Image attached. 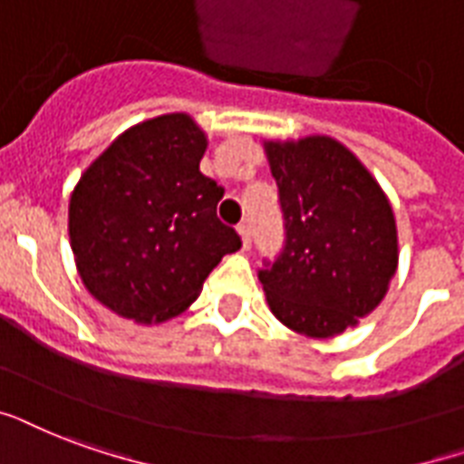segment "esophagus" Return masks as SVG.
Here are the masks:
<instances>
[{
	"mask_svg": "<svg viewBox=\"0 0 464 464\" xmlns=\"http://www.w3.org/2000/svg\"><path fill=\"white\" fill-rule=\"evenodd\" d=\"M237 232L242 237V249H249V246H252V227H249L246 222H242V225L237 227Z\"/></svg>",
	"mask_w": 464,
	"mask_h": 464,
	"instance_id": "1",
	"label": "esophagus"
}]
</instances>
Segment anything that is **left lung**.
Instances as JSON below:
<instances>
[{
    "mask_svg": "<svg viewBox=\"0 0 464 464\" xmlns=\"http://www.w3.org/2000/svg\"><path fill=\"white\" fill-rule=\"evenodd\" d=\"M284 249L259 269L271 313L308 337L340 335L377 308L399 264L396 219L362 161L330 137L266 141Z\"/></svg>",
    "mask_w": 464,
    "mask_h": 464,
    "instance_id": "1",
    "label": "left lung"
}]
</instances>
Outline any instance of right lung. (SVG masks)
I'll list each match as a JSON object with an SVG mask.
<instances>
[{
	"label": "right lung",
	"mask_w": 464,
	"mask_h": 464,
	"mask_svg": "<svg viewBox=\"0 0 464 464\" xmlns=\"http://www.w3.org/2000/svg\"><path fill=\"white\" fill-rule=\"evenodd\" d=\"M205 139L188 114H161L107 146L71 195L80 278L121 318L163 323L198 298L242 239L218 218L222 186L200 173Z\"/></svg>",
	"instance_id": "obj_1"
}]
</instances>
